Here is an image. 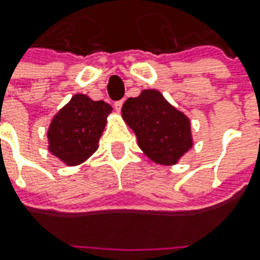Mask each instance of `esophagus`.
<instances>
[{"label":"esophagus","instance_id":"1","mask_svg":"<svg viewBox=\"0 0 260 260\" xmlns=\"http://www.w3.org/2000/svg\"><path fill=\"white\" fill-rule=\"evenodd\" d=\"M121 107H123V100H121V101H115V103H114L115 111H118V113H120V110H121Z\"/></svg>","mask_w":260,"mask_h":260}]
</instances>
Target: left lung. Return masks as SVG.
Returning <instances> with one entry per match:
<instances>
[{"instance_id":"obj_1","label":"left lung","mask_w":260,"mask_h":260,"mask_svg":"<svg viewBox=\"0 0 260 260\" xmlns=\"http://www.w3.org/2000/svg\"><path fill=\"white\" fill-rule=\"evenodd\" d=\"M121 117L135 132L143 155L156 165H176L194 146L189 117L157 89H143L139 96L128 98Z\"/></svg>"}]
</instances>
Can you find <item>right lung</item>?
Returning a JSON list of instances; mask_svg holds the SVG:
<instances>
[{
  "label": "right lung",
  "mask_w": 260,
  "mask_h": 260,
  "mask_svg": "<svg viewBox=\"0 0 260 260\" xmlns=\"http://www.w3.org/2000/svg\"><path fill=\"white\" fill-rule=\"evenodd\" d=\"M113 107L75 94L52 118L47 128V150L66 166H79L100 146L107 118Z\"/></svg>",
  "instance_id": "right-lung-1"
}]
</instances>
